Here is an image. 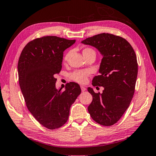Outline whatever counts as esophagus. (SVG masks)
Returning <instances> with one entry per match:
<instances>
[{"label": "esophagus", "mask_w": 156, "mask_h": 156, "mask_svg": "<svg viewBox=\"0 0 156 156\" xmlns=\"http://www.w3.org/2000/svg\"><path fill=\"white\" fill-rule=\"evenodd\" d=\"M81 91L82 92H84V91L86 90V88L84 86H81Z\"/></svg>", "instance_id": "1"}]
</instances>
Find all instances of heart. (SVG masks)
<instances>
[{"instance_id": "obj_1", "label": "heart", "mask_w": 156, "mask_h": 156, "mask_svg": "<svg viewBox=\"0 0 156 156\" xmlns=\"http://www.w3.org/2000/svg\"><path fill=\"white\" fill-rule=\"evenodd\" d=\"M91 51H94L90 48H85L83 50V55H85ZM69 53L66 54L64 59V61H66L67 60V58L69 57ZM90 75V71L89 70H75V71L72 73L70 75V79H72L73 81L77 82V83L83 84L87 81V77Z\"/></svg>"}]
</instances>
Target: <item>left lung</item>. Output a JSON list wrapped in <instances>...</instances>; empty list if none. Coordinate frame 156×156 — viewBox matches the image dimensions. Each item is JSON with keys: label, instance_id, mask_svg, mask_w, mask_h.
<instances>
[{"label": "left lung", "instance_id": "8db88e82", "mask_svg": "<svg viewBox=\"0 0 156 156\" xmlns=\"http://www.w3.org/2000/svg\"><path fill=\"white\" fill-rule=\"evenodd\" d=\"M96 48L102 55L99 75L95 76L92 86H102L101 94L92 88L87 91L93 99L88 106L90 116L98 124L109 126L118 122L133 99L136 85L138 64L133 47L124 38L101 33L81 41Z\"/></svg>", "mask_w": 156, "mask_h": 156}]
</instances>
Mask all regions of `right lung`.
Returning <instances> with one entry per match:
<instances>
[{
  "label": "right lung",
  "mask_w": 156,
  "mask_h": 156,
  "mask_svg": "<svg viewBox=\"0 0 156 156\" xmlns=\"http://www.w3.org/2000/svg\"><path fill=\"white\" fill-rule=\"evenodd\" d=\"M75 40L45 36L31 41L20 54L17 65L19 83L28 109L44 127L54 130L69 119L70 108L81 90L70 82L62 92L55 87L63 52Z\"/></svg>",
  "instance_id": "obj_1"
}]
</instances>
